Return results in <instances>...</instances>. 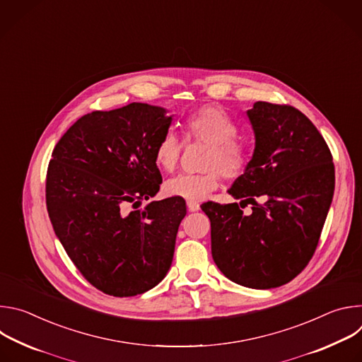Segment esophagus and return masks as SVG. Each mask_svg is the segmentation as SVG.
<instances>
[{
	"label": "esophagus",
	"mask_w": 362,
	"mask_h": 362,
	"mask_svg": "<svg viewBox=\"0 0 362 362\" xmlns=\"http://www.w3.org/2000/svg\"><path fill=\"white\" fill-rule=\"evenodd\" d=\"M187 209H189L190 212H197V211L200 209V206H199V203H196V202H187Z\"/></svg>",
	"instance_id": "obj_1"
}]
</instances>
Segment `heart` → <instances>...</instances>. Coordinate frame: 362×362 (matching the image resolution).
Instances as JSON below:
<instances>
[{"mask_svg": "<svg viewBox=\"0 0 362 362\" xmlns=\"http://www.w3.org/2000/svg\"><path fill=\"white\" fill-rule=\"evenodd\" d=\"M185 139L209 144L206 151L203 169L209 170L200 175H179L163 185L166 196L182 197L189 202H200L218 189L222 176L228 180L242 177L249 168V153L246 147L236 141L238 126L232 117L216 106H204L185 120ZM182 141L168 132L154 147V162L165 172H173L179 163Z\"/></svg>", "mask_w": 362, "mask_h": 362, "instance_id": "heart-1", "label": "heart"}]
</instances>
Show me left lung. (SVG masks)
I'll return each instance as SVG.
<instances>
[{"label": "left lung", "mask_w": 362, "mask_h": 362, "mask_svg": "<svg viewBox=\"0 0 362 362\" xmlns=\"http://www.w3.org/2000/svg\"><path fill=\"white\" fill-rule=\"evenodd\" d=\"M255 150L246 173L229 189L240 203L206 202L212 256L221 272L242 286L288 284L311 261L335 189L332 154L303 113L256 101L246 112ZM252 204L246 217L240 207Z\"/></svg>", "instance_id": "1"}]
</instances>
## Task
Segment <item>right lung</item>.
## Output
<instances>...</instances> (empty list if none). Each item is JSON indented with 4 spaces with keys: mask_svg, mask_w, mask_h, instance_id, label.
Listing matches in <instances>:
<instances>
[{
    "mask_svg": "<svg viewBox=\"0 0 362 362\" xmlns=\"http://www.w3.org/2000/svg\"><path fill=\"white\" fill-rule=\"evenodd\" d=\"M170 123L166 109L146 103L93 112L64 133L51 154L49 221L76 268L107 295L143 293L172 265L185 199L140 208L160 189L154 147Z\"/></svg>",
    "mask_w": 362,
    "mask_h": 362,
    "instance_id": "right-lung-1",
    "label": "right lung"
}]
</instances>
